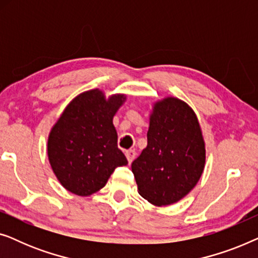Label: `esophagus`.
Returning <instances> with one entry per match:
<instances>
[{
  "instance_id": "34e87169",
  "label": "esophagus",
  "mask_w": 258,
  "mask_h": 258,
  "mask_svg": "<svg viewBox=\"0 0 258 258\" xmlns=\"http://www.w3.org/2000/svg\"><path fill=\"white\" fill-rule=\"evenodd\" d=\"M125 156H126V160H128L129 164H130V163H132V162L134 161V158L136 157L135 150H126V151H125Z\"/></svg>"
}]
</instances>
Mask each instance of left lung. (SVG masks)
Returning a JSON list of instances; mask_svg holds the SVG:
<instances>
[{
  "label": "left lung",
  "instance_id": "left-lung-1",
  "mask_svg": "<svg viewBox=\"0 0 258 258\" xmlns=\"http://www.w3.org/2000/svg\"><path fill=\"white\" fill-rule=\"evenodd\" d=\"M148 146L132 163L139 194L156 207L185 197L206 165V143L199 118L177 97L155 102L149 117Z\"/></svg>",
  "mask_w": 258,
  "mask_h": 258
}]
</instances>
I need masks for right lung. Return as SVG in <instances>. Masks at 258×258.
Masks as SVG:
<instances>
[{"label":"right lung","instance_id":"add662e5","mask_svg":"<svg viewBox=\"0 0 258 258\" xmlns=\"http://www.w3.org/2000/svg\"><path fill=\"white\" fill-rule=\"evenodd\" d=\"M126 100L124 94L107 97L100 89L77 95L64 108L48 136L50 167L63 188L90 196L107 184L115 168L128 164L117 148L112 118Z\"/></svg>","mask_w":258,"mask_h":258}]
</instances>
